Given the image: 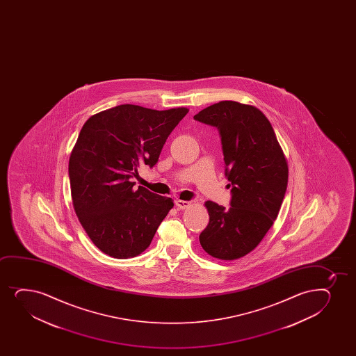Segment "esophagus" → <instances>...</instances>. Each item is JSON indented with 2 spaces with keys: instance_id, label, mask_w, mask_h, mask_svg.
Masks as SVG:
<instances>
[{
  "instance_id": "1",
  "label": "esophagus",
  "mask_w": 356,
  "mask_h": 356,
  "mask_svg": "<svg viewBox=\"0 0 356 356\" xmlns=\"http://www.w3.org/2000/svg\"><path fill=\"white\" fill-rule=\"evenodd\" d=\"M175 204H176L177 208L183 210V209H186L190 207V202H188V200H177L176 202H175Z\"/></svg>"
}]
</instances>
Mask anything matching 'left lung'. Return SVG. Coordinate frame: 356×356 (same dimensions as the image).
Segmentation results:
<instances>
[{
    "mask_svg": "<svg viewBox=\"0 0 356 356\" xmlns=\"http://www.w3.org/2000/svg\"><path fill=\"white\" fill-rule=\"evenodd\" d=\"M193 119L217 128L232 188L229 208L205 202L210 218L200 245L213 258H241L260 243L278 216L286 193V159L270 121L255 106L222 101Z\"/></svg>",
    "mask_w": 356,
    "mask_h": 356,
    "instance_id": "left-lung-1",
    "label": "left lung"
}]
</instances>
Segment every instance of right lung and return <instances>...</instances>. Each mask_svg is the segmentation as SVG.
<instances>
[{
  "instance_id": "1",
  "label": "right lung",
  "mask_w": 356,
  "mask_h": 356,
  "mask_svg": "<svg viewBox=\"0 0 356 356\" xmlns=\"http://www.w3.org/2000/svg\"><path fill=\"white\" fill-rule=\"evenodd\" d=\"M188 111L121 104L84 123L70 156L71 196L78 220L103 253L134 258L151 245L173 202L134 188L133 178L140 168L158 163L168 135Z\"/></svg>"
}]
</instances>
